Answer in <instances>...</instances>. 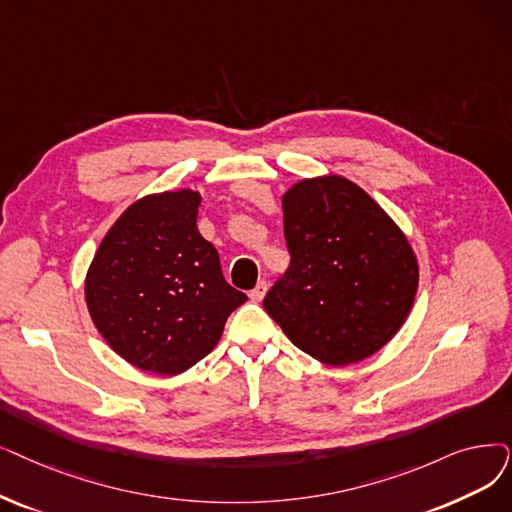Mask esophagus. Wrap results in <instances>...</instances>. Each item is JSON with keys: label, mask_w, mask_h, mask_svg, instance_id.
Instances as JSON below:
<instances>
[{"label": "esophagus", "mask_w": 512, "mask_h": 512, "mask_svg": "<svg viewBox=\"0 0 512 512\" xmlns=\"http://www.w3.org/2000/svg\"><path fill=\"white\" fill-rule=\"evenodd\" d=\"M265 293H268V282H259L255 288H253V291H251V301H261L263 297H265Z\"/></svg>", "instance_id": "1"}]
</instances>
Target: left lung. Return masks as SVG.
I'll use <instances>...</instances> for the list:
<instances>
[{
    "label": "left lung",
    "instance_id": "8db88e82",
    "mask_svg": "<svg viewBox=\"0 0 512 512\" xmlns=\"http://www.w3.org/2000/svg\"><path fill=\"white\" fill-rule=\"evenodd\" d=\"M291 265L263 307L295 347L326 366L358 364L404 326L418 288L412 244L387 211L337 173L282 194Z\"/></svg>",
    "mask_w": 512,
    "mask_h": 512
}]
</instances>
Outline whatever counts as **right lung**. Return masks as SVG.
<instances>
[{"label":"right lung","instance_id":"1","mask_svg":"<svg viewBox=\"0 0 512 512\" xmlns=\"http://www.w3.org/2000/svg\"><path fill=\"white\" fill-rule=\"evenodd\" d=\"M201 192L146 194L115 221L85 276L94 326L117 355L146 372L182 374L213 351L247 295L221 274L196 228Z\"/></svg>","mask_w":512,"mask_h":512}]
</instances>
